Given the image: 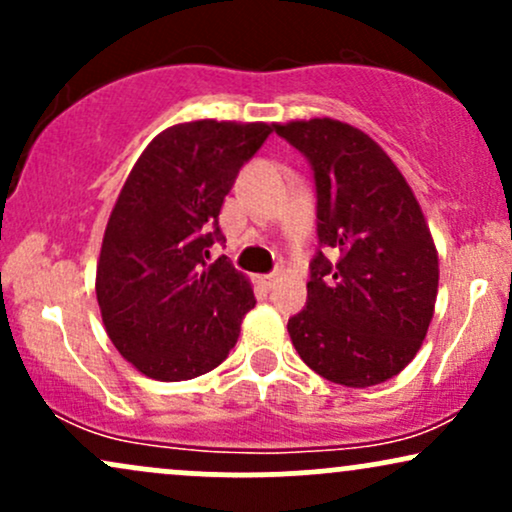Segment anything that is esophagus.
Here are the masks:
<instances>
[{
    "mask_svg": "<svg viewBox=\"0 0 512 512\" xmlns=\"http://www.w3.org/2000/svg\"><path fill=\"white\" fill-rule=\"evenodd\" d=\"M257 281H260L264 289H272L274 281H276V274H262V276H257Z\"/></svg>",
    "mask_w": 512,
    "mask_h": 512,
    "instance_id": "esophagus-1",
    "label": "esophagus"
}]
</instances>
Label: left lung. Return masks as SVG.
I'll return each mask as SVG.
<instances>
[{"instance_id":"8db88e82","label":"left lung","mask_w":512,"mask_h":512,"mask_svg":"<svg viewBox=\"0 0 512 512\" xmlns=\"http://www.w3.org/2000/svg\"><path fill=\"white\" fill-rule=\"evenodd\" d=\"M274 132L310 163L317 197V252L291 342L332 383H385L416 356L436 305L438 255L419 202L361 129L317 117Z\"/></svg>"}]
</instances>
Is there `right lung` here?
Wrapping results in <instances>:
<instances>
[{
	"label": "right lung",
	"mask_w": 512,
	"mask_h": 512,
	"mask_svg": "<svg viewBox=\"0 0 512 512\" xmlns=\"http://www.w3.org/2000/svg\"><path fill=\"white\" fill-rule=\"evenodd\" d=\"M274 125L197 120L161 132L122 187L103 236L96 296L115 349L144 375L178 383L216 368L255 305L226 255L219 214L240 168Z\"/></svg>",
	"instance_id": "add662e5"
}]
</instances>
